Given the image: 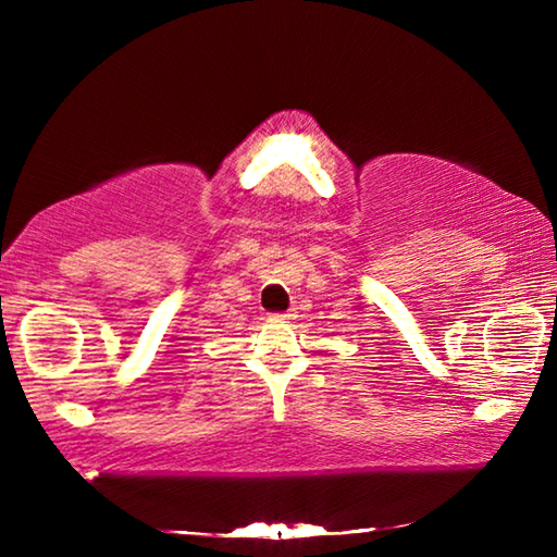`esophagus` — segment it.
<instances>
[{
  "label": "esophagus",
  "instance_id": "esophagus-1",
  "mask_svg": "<svg viewBox=\"0 0 557 557\" xmlns=\"http://www.w3.org/2000/svg\"><path fill=\"white\" fill-rule=\"evenodd\" d=\"M295 314L292 312H280V314H272V319H292Z\"/></svg>",
  "mask_w": 557,
  "mask_h": 557
}]
</instances>
